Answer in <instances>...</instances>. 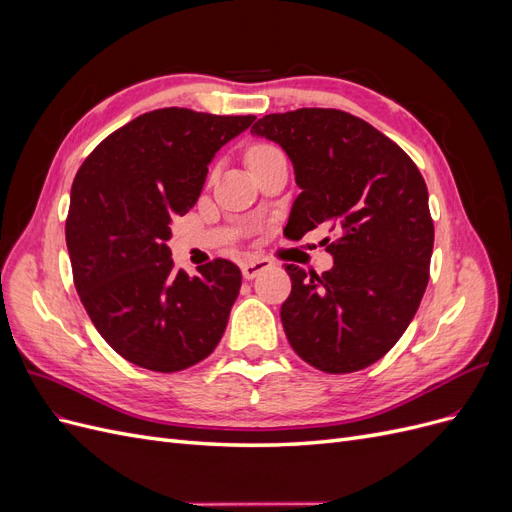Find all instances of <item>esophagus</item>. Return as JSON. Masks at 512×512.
Here are the masks:
<instances>
[{
    "instance_id": "obj_1",
    "label": "esophagus",
    "mask_w": 512,
    "mask_h": 512,
    "mask_svg": "<svg viewBox=\"0 0 512 512\" xmlns=\"http://www.w3.org/2000/svg\"><path fill=\"white\" fill-rule=\"evenodd\" d=\"M271 265H273V260H271V258H267V256L250 258V260H247V262H243L241 273H243L245 280H254V277H256L258 273H262V271H265V269H269Z\"/></svg>"
}]
</instances>
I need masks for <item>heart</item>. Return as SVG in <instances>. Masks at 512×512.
<instances>
[{"mask_svg": "<svg viewBox=\"0 0 512 512\" xmlns=\"http://www.w3.org/2000/svg\"><path fill=\"white\" fill-rule=\"evenodd\" d=\"M273 151H277V147H275V145L265 143V141H258V143H252L250 147H247V151H245V160H247V162H252V160L262 158V156H267V153H273Z\"/></svg>", "mask_w": 512, "mask_h": 512, "instance_id": "1", "label": "heart"}]
</instances>
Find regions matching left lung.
Here are the masks:
<instances>
[{
	"label": "left lung",
	"instance_id": "8db88e82",
	"mask_svg": "<svg viewBox=\"0 0 512 512\" xmlns=\"http://www.w3.org/2000/svg\"><path fill=\"white\" fill-rule=\"evenodd\" d=\"M280 143L301 188L288 239L324 226L333 269L284 265L292 290L282 324L292 350L324 374H352L389 352L429 282L433 220L421 170L389 136L337 108L258 119ZM284 230V235H286Z\"/></svg>",
	"mask_w": 512,
	"mask_h": 512
}]
</instances>
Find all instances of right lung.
<instances>
[{
  "instance_id": "add662e5",
  "label": "right lung",
  "mask_w": 512,
  "mask_h": 512,
  "mask_svg": "<svg viewBox=\"0 0 512 512\" xmlns=\"http://www.w3.org/2000/svg\"><path fill=\"white\" fill-rule=\"evenodd\" d=\"M254 119L158 108L108 134L74 177V286L106 344L138 367L173 374L220 344L241 271L226 258L194 277L175 269L170 222L194 207L215 151Z\"/></svg>"
}]
</instances>
